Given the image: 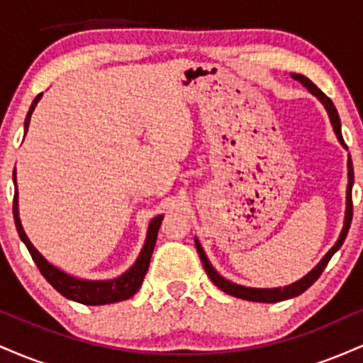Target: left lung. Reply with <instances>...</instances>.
<instances>
[{
    "instance_id": "1",
    "label": "left lung",
    "mask_w": 363,
    "mask_h": 363,
    "mask_svg": "<svg viewBox=\"0 0 363 363\" xmlns=\"http://www.w3.org/2000/svg\"><path fill=\"white\" fill-rule=\"evenodd\" d=\"M291 78L297 82H301L303 86H306L307 90L311 91L312 95H315V97L319 99L320 102H323V106L326 107L328 111V116H329V121H331L333 124V129H335L336 136H338L340 143L343 145L345 148H347V143L343 141V135H341V123H340V116H338V111H336L335 104L331 102V99L328 97L326 94H323L318 86L312 83L309 78L303 77V74H298V73H291ZM352 187H353V164H352V158L348 155V186H347V211H345V222H343V230H341V234L338 237V240H336V244L333 245L331 249L326 252V256L323 257L318 262V266H315L314 269H312L311 273H307L306 277L302 278V280L291 283V285H286V286H280V289H251V286H242V285H237V283H232L228 280H225L223 277H220L218 273H216V269L211 266V262L208 261L205 251H203L201 244H199L198 239H194V244H196V251L199 254V259L203 262V268H205V272L208 277H210V280L215 283L216 286H218L220 290H223L225 294L232 295V297H237V298H244V301H251V302H281V301H286V298H291V297H297V295H301L306 291L309 286L314 283L318 278L320 277V273L324 272V268L328 266L329 259L333 257V254H335L338 249L341 247V244L345 242V239H347V234L350 230V225H352V216H353V203H352Z\"/></svg>"
}]
</instances>
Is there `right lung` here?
<instances>
[{"label":"right lung","instance_id":"right-lung-1","mask_svg":"<svg viewBox=\"0 0 363 363\" xmlns=\"http://www.w3.org/2000/svg\"><path fill=\"white\" fill-rule=\"evenodd\" d=\"M43 94H39L32 102L30 109H28L27 118H25V133H27L28 124H30V116L34 112L37 102L40 101ZM13 184L16 187V176L13 170ZM13 218H15V227L16 232H18L22 242L27 245L28 252H30L32 259L39 268V272L43 273V277L48 280L51 285L56 289L62 297L69 298V301L85 303V306H104V303H114L126 301V298L133 297L136 291L140 290L141 283H143L145 274L148 272L150 259H152V252L155 249L158 228H160L162 220H164V215H158L152 220L148 225L147 232V240H145L143 249H141L138 259L135 261V264L128 269L126 273H123L121 277L114 278V280H82V278H74L72 274L61 272L56 266H52L45 257L40 254L37 249L32 245L30 240H28L27 234H25L22 222H20L18 215V189H15L13 196Z\"/></svg>","mask_w":363,"mask_h":363}]
</instances>
